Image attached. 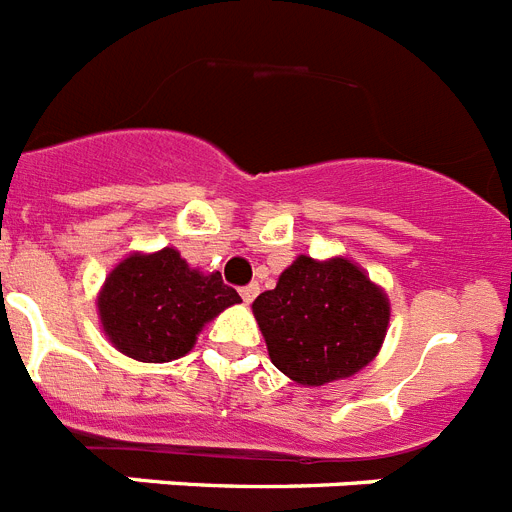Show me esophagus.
I'll use <instances>...</instances> for the list:
<instances>
[{"label":"esophagus","instance_id":"obj_1","mask_svg":"<svg viewBox=\"0 0 512 512\" xmlns=\"http://www.w3.org/2000/svg\"><path fill=\"white\" fill-rule=\"evenodd\" d=\"M259 295V285H246L243 290H240V298H243V303H253V298Z\"/></svg>","mask_w":512,"mask_h":512}]
</instances>
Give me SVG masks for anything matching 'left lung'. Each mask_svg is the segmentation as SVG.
<instances>
[{
	"instance_id": "8db88e82",
	"label": "left lung",
	"mask_w": 512,
	"mask_h": 512,
	"mask_svg": "<svg viewBox=\"0 0 512 512\" xmlns=\"http://www.w3.org/2000/svg\"><path fill=\"white\" fill-rule=\"evenodd\" d=\"M251 308L274 368L313 388L370 365L391 321L386 290L347 256L318 261L300 253Z\"/></svg>"
}]
</instances>
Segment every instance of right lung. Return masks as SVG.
Masks as SVG:
<instances>
[{
	"label": "right lung",
	"mask_w": 512,
	"mask_h": 512,
	"mask_svg": "<svg viewBox=\"0 0 512 512\" xmlns=\"http://www.w3.org/2000/svg\"><path fill=\"white\" fill-rule=\"evenodd\" d=\"M240 303L220 272H202L173 246L134 251L108 272L98 292V318L108 342L139 362L189 355L212 318Z\"/></svg>",
	"instance_id": "add662e5"
}]
</instances>
